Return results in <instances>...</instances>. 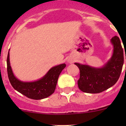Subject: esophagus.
<instances>
[{"label": "esophagus", "instance_id": "34e87169", "mask_svg": "<svg viewBox=\"0 0 126 126\" xmlns=\"http://www.w3.org/2000/svg\"><path fill=\"white\" fill-rule=\"evenodd\" d=\"M74 62V60H73L72 58H69L68 59V62L69 63H70V64H71V63H73Z\"/></svg>", "mask_w": 126, "mask_h": 126}]
</instances>
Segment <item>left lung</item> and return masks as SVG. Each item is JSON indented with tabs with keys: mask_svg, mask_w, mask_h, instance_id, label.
I'll use <instances>...</instances> for the list:
<instances>
[{
	"mask_svg": "<svg viewBox=\"0 0 126 126\" xmlns=\"http://www.w3.org/2000/svg\"><path fill=\"white\" fill-rule=\"evenodd\" d=\"M110 43L113 47L112 55L102 67L96 68L88 64L74 63L80 69V79L77 84L83 92L99 93L113 86L118 81L124 63L123 49L117 36H113Z\"/></svg>",
	"mask_w": 126,
	"mask_h": 126,
	"instance_id": "8db88e82",
	"label": "left lung"
}]
</instances>
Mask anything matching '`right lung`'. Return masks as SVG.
I'll list each match as a JSON object with an SVG mask.
<instances>
[{
  "mask_svg": "<svg viewBox=\"0 0 126 126\" xmlns=\"http://www.w3.org/2000/svg\"><path fill=\"white\" fill-rule=\"evenodd\" d=\"M7 63L9 80L14 89L26 97L35 100L46 98L54 93L58 77L66 66L65 63L55 66L39 79L32 82H24L19 80L13 72L10 65L9 51Z\"/></svg>",
  "mask_w": 126,
  "mask_h": 126,
  "instance_id": "1",
  "label": "right lung"
}]
</instances>
